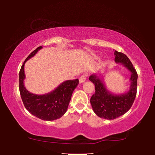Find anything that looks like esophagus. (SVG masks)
Listing matches in <instances>:
<instances>
[{
    "label": "esophagus",
    "instance_id": "1",
    "mask_svg": "<svg viewBox=\"0 0 155 155\" xmlns=\"http://www.w3.org/2000/svg\"><path fill=\"white\" fill-rule=\"evenodd\" d=\"M86 80V74H83L81 75L79 77V82L80 83H83L85 82Z\"/></svg>",
    "mask_w": 155,
    "mask_h": 155
}]
</instances>
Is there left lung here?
<instances>
[{
    "instance_id": "1",
    "label": "left lung",
    "mask_w": 155,
    "mask_h": 155,
    "mask_svg": "<svg viewBox=\"0 0 155 155\" xmlns=\"http://www.w3.org/2000/svg\"><path fill=\"white\" fill-rule=\"evenodd\" d=\"M115 61L124 65L131 73L130 90L127 93L115 95L110 93L104 83L95 74L89 79L95 85V93L91 97L90 103L95 114L100 117L114 120L126 114L132 107L137 94V73L128 57L122 52L115 51Z\"/></svg>"
}]
</instances>
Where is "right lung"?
I'll return each mask as SVG.
<instances>
[{
	"instance_id": "obj_1",
	"label": "right lung",
	"mask_w": 155,
	"mask_h": 155,
	"mask_svg": "<svg viewBox=\"0 0 155 155\" xmlns=\"http://www.w3.org/2000/svg\"><path fill=\"white\" fill-rule=\"evenodd\" d=\"M41 48L42 46L37 48L23 63L19 73V90L23 104L31 114L41 120L52 121L60 118L66 112L73 91L78 84V79L65 81L51 93L44 95L29 92L24 85L25 64Z\"/></svg>"
}]
</instances>
